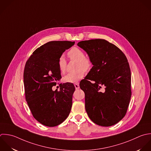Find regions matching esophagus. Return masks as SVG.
Returning <instances> with one entry per match:
<instances>
[{"label":"esophagus","instance_id":"obj_1","mask_svg":"<svg viewBox=\"0 0 151 151\" xmlns=\"http://www.w3.org/2000/svg\"><path fill=\"white\" fill-rule=\"evenodd\" d=\"M74 86H75V89H79V83H75V84L74 85Z\"/></svg>","mask_w":151,"mask_h":151}]
</instances>
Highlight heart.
<instances>
[{
	"label": "heart",
	"mask_w": 151,
	"mask_h": 151,
	"mask_svg": "<svg viewBox=\"0 0 151 151\" xmlns=\"http://www.w3.org/2000/svg\"><path fill=\"white\" fill-rule=\"evenodd\" d=\"M70 59L76 60L75 72L68 73L64 77V81L68 83H77L85 75V71H88L92 66V61L87 56H85L84 52L78 47L72 48L68 53ZM58 66L60 72L65 73L66 70L67 62L63 56H60L58 60Z\"/></svg>",
	"instance_id": "heart-1"
}]
</instances>
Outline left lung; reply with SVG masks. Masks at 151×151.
I'll use <instances>...</instances> for the list:
<instances>
[{"label": "left lung", "instance_id": "left-lung-1", "mask_svg": "<svg viewBox=\"0 0 151 151\" xmlns=\"http://www.w3.org/2000/svg\"><path fill=\"white\" fill-rule=\"evenodd\" d=\"M78 46L86 52L93 65L79 84L85 92L86 111L95 124L114 125L125 116L132 95L128 59L120 49L105 39L83 40Z\"/></svg>", "mask_w": 151, "mask_h": 151}]
</instances>
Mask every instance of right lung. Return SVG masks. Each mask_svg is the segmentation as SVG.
Segmentation results:
<instances>
[{"mask_svg": "<svg viewBox=\"0 0 151 151\" xmlns=\"http://www.w3.org/2000/svg\"><path fill=\"white\" fill-rule=\"evenodd\" d=\"M75 42L50 41L36 49L26 62L23 72L25 98L33 116L41 124L56 127L68 116L75 88L72 83L60 84V91H52L61 78L58 60Z\"/></svg>", "mask_w": 151, "mask_h": 151, "instance_id": "add662e5", "label": "right lung"}]
</instances>
